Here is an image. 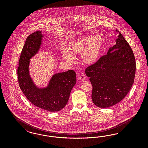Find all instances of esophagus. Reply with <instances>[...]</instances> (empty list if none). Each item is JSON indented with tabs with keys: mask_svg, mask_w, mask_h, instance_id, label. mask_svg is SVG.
Wrapping results in <instances>:
<instances>
[{
	"mask_svg": "<svg viewBox=\"0 0 148 148\" xmlns=\"http://www.w3.org/2000/svg\"><path fill=\"white\" fill-rule=\"evenodd\" d=\"M79 78L80 79V80H85L86 75L85 74H81V75L79 76Z\"/></svg>",
	"mask_w": 148,
	"mask_h": 148,
	"instance_id": "obj_1",
	"label": "esophagus"
}]
</instances>
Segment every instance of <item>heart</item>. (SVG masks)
<instances>
[{
    "label": "heart",
    "mask_w": 148,
    "mask_h": 148,
    "mask_svg": "<svg viewBox=\"0 0 148 148\" xmlns=\"http://www.w3.org/2000/svg\"><path fill=\"white\" fill-rule=\"evenodd\" d=\"M102 44L103 38L99 35L84 37L72 42L70 47L71 52L67 48L63 49V57L72 62L74 61L73 55L82 54L81 58L84 62L87 64H93L98 58Z\"/></svg>",
    "instance_id": "1"
}]
</instances>
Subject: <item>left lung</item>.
I'll list each match as a JSON object with an SVG mask.
<instances>
[{"mask_svg": "<svg viewBox=\"0 0 148 148\" xmlns=\"http://www.w3.org/2000/svg\"><path fill=\"white\" fill-rule=\"evenodd\" d=\"M136 69L133 51L119 32L116 44L108 54L86 69L93 87V103L99 108H108L120 102L132 87Z\"/></svg>", "mask_w": 148, "mask_h": 148, "instance_id": "left-lung-1", "label": "left lung"}]
</instances>
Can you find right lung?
<instances>
[{
	"instance_id": "1",
	"label": "right lung",
	"mask_w": 148,
	"mask_h": 148,
	"mask_svg": "<svg viewBox=\"0 0 148 148\" xmlns=\"http://www.w3.org/2000/svg\"><path fill=\"white\" fill-rule=\"evenodd\" d=\"M36 32L27 37L23 48L17 68L18 84L27 100L37 108L50 112L62 110L67 103L71 92L76 82L73 70L55 74L45 88H38L29 75L30 59L40 48L43 36Z\"/></svg>"
}]
</instances>
